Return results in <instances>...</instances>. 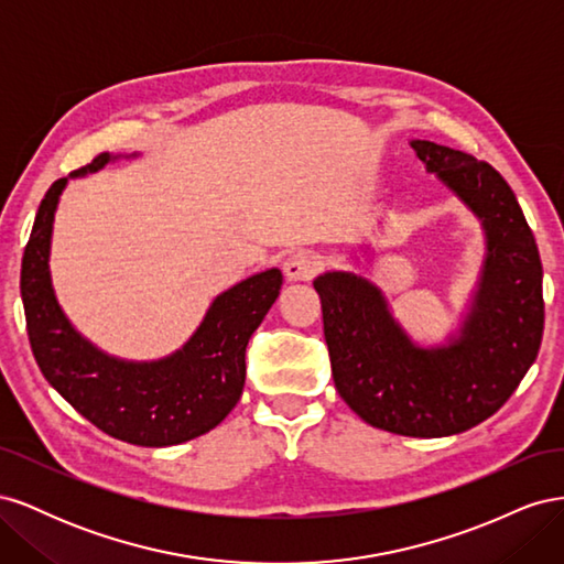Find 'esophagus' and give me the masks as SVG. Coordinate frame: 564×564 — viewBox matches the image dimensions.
Listing matches in <instances>:
<instances>
[{
	"instance_id": "esophagus-1",
	"label": "esophagus",
	"mask_w": 564,
	"mask_h": 564,
	"mask_svg": "<svg viewBox=\"0 0 564 564\" xmlns=\"http://www.w3.org/2000/svg\"><path fill=\"white\" fill-rule=\"evenodd\" d=\"M319 270H322V261L313 251H294L284 261V275L292 282H308L317 275Z\"/></svg>"
}]
</instances>
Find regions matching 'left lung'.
<instances>
[{
    "mask_svg": "<svg viewBox=\"0 0 564 564\" xmlns=\"http://www.w3.org/2000/svg\"><path fill=\"white\" fill-rule=\"evenodd\" d=\"M431 174L482 220L487 259L473 313L447 348L414 346L381 292L352 272L315 280L338 395L365 423L445 437L482 423L513 395L539 355L543 270L534 232L506 178L468 152L412 141Z\"/></svg>",
    "mask_w": 564,
    "mask_h": 564,
    "instance_id": "8db88e82",
    "label": "left lung"
}]
</instances>
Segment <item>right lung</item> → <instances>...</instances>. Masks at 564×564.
<instances>
[{"mask_svg":"<svg viewBox=\"0 0 564 564\" xmlns=\"http://www.w3.org/2000/svg\"><path fill=\"white\" fill-rule=\"evenodd\" d=\"M106 162L108 152L70 176ZM65 183L46 191L21 265L28 338L44 379L98 431L129 445L169 447L209 433L242 395L247 344L280 296L282 272L270 268L220 294L195 336L166 360H115L73 329L51 289V226Z\"/></svg>","mask_w":564,"mask_h":564,"instance_id":"obj_1","label":"right lung"}]
</instances>
